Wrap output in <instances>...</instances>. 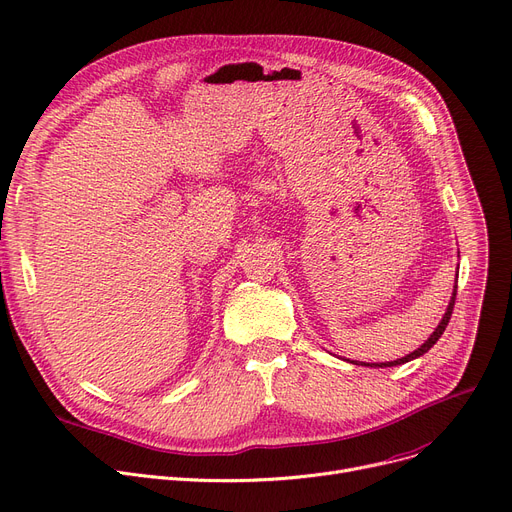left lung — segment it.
<instances>
[{
	"label": "left lung",
	"mask_w": 512,
	"mask_h": 512,
	"mask_svg": "<svg viewBox=\"0 0 512 512\" xmlns=\"http://www.w3.org/2000/svg\"><path fill=\"white\" fill-rule=\"evenodd\" d=\"M455 299H457V285H455V293H453V297H450V304H448V308H446V314H444V318L440 320V324H438V328L434 330V333L430 335V339L419 347V349H415L413 353H409V355H405V357H401V359H397V362H386V364H362V366H370V368H390V366H401V364H407V362H411V359H415V357H419V355H424V353H428L434 345H436V341L442 337V333L446 330V326H448V320H450V316H453V308H455Z\"/></svg>",
	"instance_id": "obj_1"
}]
</instances>
